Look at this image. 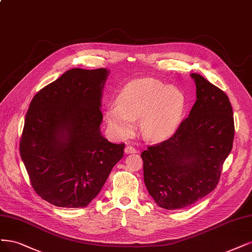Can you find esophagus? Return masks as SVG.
Returning <instances> with one entry per match:
<instances>
[{"mask_svg":"<svg viewBox=\"0 0 252 252\" xmlns=\"http://www.w3.org/2000/svg\"><path fill=\"white\" fill-rule=\"evenodd\" d=\"M125 153L126 154H130V153H136V150H135V148H133L132 146H126L125 147Z\"/></svg>","mask_w":252,"mask_h":252,"instance_id":"1","label":"esophagus"}]
</instances>
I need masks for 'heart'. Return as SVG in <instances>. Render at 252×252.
Masks as SVG:
<instances>
[{
  "label": "heart",
  "mask_w": 252,
  "mask_h": 252,
  "mask_svg": "<svg viewBox=\"0 0 252 252\" xmlns=\"http://www.w3.org/2000/svg\"><path fill=\"white\" fill-rule=\"evenodd\" d=\"M186 108V96L174 85L154 78L129 82L120 93L118 103L105 110L110 132L125 138L133 132L141 118V131L147 140L160 141L174 133Z\"/></svg>",
  "instance_id": "obj_1"
}]
</instances>
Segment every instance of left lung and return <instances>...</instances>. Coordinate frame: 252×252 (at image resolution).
<instances>
[{
    "mask_svg": "<svg viewBox=\"0 0 252 252\" xmlns=\"http://www.w3.org/2000/svg\"><path fill=\"white\" fill-rule=\"evenodd\" d=\"M196 102L168 140L142 152L144 181L158 206L180 210L215 189L232 149L233 112L223 91L201 75L190 74Z\"/></svg>",
    "mask_w": 252,
    "mask_h": 252,
    "instance_id": "1",
    "label": "left lung"
}]
</instances>
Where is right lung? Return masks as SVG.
Wrapping results in <instances>:
<instances>
[{"mask_svg":"<svg viewBox=\"0 0 252 252\" xmlns=\"http://www.w3.org/2000/svg\"><path fill=\"white\" fill-rule=\"evenodd\" d=\"M109 71L72 68L33 97L20 143L31 185L43 200L84 207L96 197L125 144L101 134V100Z\"/></svg>","mask_w":252,"mask_h":252,"instance_id":"obj_1","label":"right lung"}]
</instances>
